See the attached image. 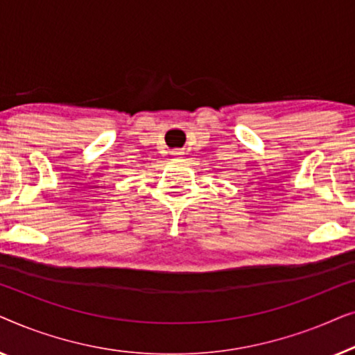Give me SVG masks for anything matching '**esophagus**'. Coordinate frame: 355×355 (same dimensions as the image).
I'll return each mask as SVG.
<instances>
[{
	"label": "esophagus",
	"instance_id": "1",
	"mask_svg": "<svg viewBox=\"0 0 355 355\" xmlns=\"http://www.w3.org/2000/svg\"><path fill=\"white\" fill-rule=\"evenodd\" d=\"M182 155H184V150H179V148L173 150V152H171V157H174V158H179V157H182Z\"/></svg>",
	"mask_w": 355,
	"mask_h": 355
}]
</instances>
